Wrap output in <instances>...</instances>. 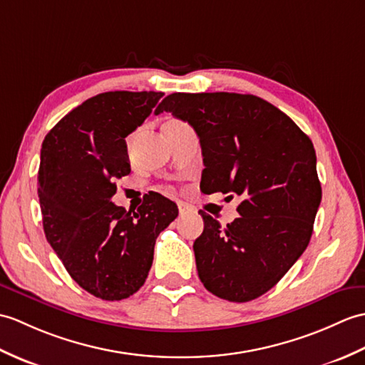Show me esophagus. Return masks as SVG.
<instances>
[{"mask_svg":"<svg viewBox=\"0 0 365 365\" xmlns=\"http://www.w3.org/2000/svg\"><path fill=\"white\" fill-rule=\"evenodd\" d=\"M178 209H180V214H181V215L190 214L192 210H193V209H192L189 205H185V203H178Z\"/></svg>","mask_w":365,"mask_h":365,"instance_id":"esophagus-1","label":"esophagus"}]
</instances>
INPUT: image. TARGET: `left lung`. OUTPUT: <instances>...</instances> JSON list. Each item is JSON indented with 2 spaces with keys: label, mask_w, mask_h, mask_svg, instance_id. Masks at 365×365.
Returning a JSON list of instances; mask_svg holds the SVG:
<instances>
[{
  "label": "left lung",
  "mask_w": 365,
  "mask_h": 365,
  "mask_svg": "<svg viewBox=\"0 0 365 365\" xmlns=\"http://www.w3.org/2000/svg\"><path fill=\"white\" fill-rule=\"evenodd\" d=\"M160 112H172L198 134L206 167L201 190L242 198L240 217L226 228L200 210L205 230L193 251L201 282L228 302L261 297L312 236L322 187L311 139L255 95L172 93L155 114Z\"/></svg>",
  "instance_id": "1"
}]
</instances>
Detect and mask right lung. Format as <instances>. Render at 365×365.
Returning a JSON list of instances; mask_svg holds the SVG:
<instances>
[{
    "instance_id": "add662e5",
    "label": "right lung",
    "mask_w": 365,
    "mask_h": 365,
    "mask_svg": "<svg viewBox=\"0 0 365 365\" xmlns=\"http://www.w3.org/2000/svg\"><path fill=\"white\" fill-rule=\"evenodd\" d=\"M162 92H104L63 117L40 151L38 201L48 244L70 277L96 298L115 302L139 290L156 239L178 217L155 193L137 210L115 206V181L131 173L125 137Z\"/></svg>"
}]
</instances>
